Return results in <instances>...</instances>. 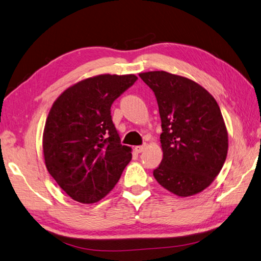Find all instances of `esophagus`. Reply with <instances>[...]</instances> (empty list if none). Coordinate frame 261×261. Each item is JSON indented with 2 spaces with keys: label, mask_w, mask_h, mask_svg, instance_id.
I'll list each match as a JSON object with an SVG mask.
<instances>
[{
  "label": "esophagus",
  "mask_w": 261,
  "mask_h": 261,
  "mask_svg": "<svg viewBox=\"0 0 261 261\" xmlns=\"http://www.w3.org/2000/svg\"><path fill=\"white\" fill-rule=\"evenodd\" d=\"M145 148H146V145H145V144H144V145L136 146L135 150H136V153H142V152H144V149H145Z\"/></svg>",
  "instance_id": "esophagus-1"
}]
</instances>
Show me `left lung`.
<instances>
[{
    "mask_svg": "<svg viewBox=\"0 0 261 261\" xmlns=\"http://www.w3.org/2000/svg\"><path fill=\"white\" fill-rule=\"evenodd\" d=\"M153 90L162 121L163 160L153 175L178 196L201 192L221 171L228 133L216 99L193 80L166 71L140 73Z\"/></svg>",
    "mask_w": 261,
    "mask_h": 261,
    "instance_id": "left-lung-1",
    "label": "left lung"
}]
</instances>
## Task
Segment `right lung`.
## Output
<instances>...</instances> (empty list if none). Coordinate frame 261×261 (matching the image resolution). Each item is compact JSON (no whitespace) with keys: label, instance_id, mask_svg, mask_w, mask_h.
<instances>
[{"label":"right lung","instance_id":"1","mask_svg":"<svg viewBox=\"0 0 261 261\" xmlns=\"http://www.w3.org/2000/svg\"><path fill=\"white\" fill-rule=\"evenodd\" d=\"M135 74H100L65 90L52 105L43 133L47 170L82 203L109 193L132 160L113 123V102L134 85Z\"/></svg>","mask_w":261,"mask_h":261}]
</instances>
